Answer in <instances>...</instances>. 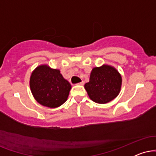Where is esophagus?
I'll return each instance as SVG.
<instances>
[{"label":"esophagus","mask_w":156,"mask_h":156,"mask_svg":"<svg viewBox=\"0 0 156 156\" xmlns=\"http://www.w3.org/2000/svg\"><path fill=\"white\" fill-rule=\"evenodd\" d=\"M83 83H84V82L81 81V82H80V83H78L77 84H78V85H83Z\"/></svg>","instance_id":"34e87169"}]
</instances>
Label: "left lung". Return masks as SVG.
I'll return each instance as SVG.
<instances>
[{
  "label": "left lung",
  "mask_w": 156,
  "mask_h": 156,
  "mask_svg": "<svg viewBox=\"0 0 156 156\" xmlns=\"http://www.w3.org/2000/svg\"><path fill=\"white\" fill-rule=\"evenodd\" d=\"M122 78L115 68L103 65L92 69L89 81L84 85L89 97L97 103H108L119 94Z\"/></svg>",
  "instance_id": "obj_1"
}]
</instances>
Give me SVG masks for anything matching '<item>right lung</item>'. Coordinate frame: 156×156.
<instances>
[{"label": "right lung", "mask_w": 156, "mask_h": 156, "mask_svg": "<svg viewBox=\"0 0 156 156\" xmlns=\"http://www.w3.org/2000/svg\"><path fill=\"white\" fill-rule=\"evenodd\" d=\"M30 87L36 101L44 106L56 108L67 100L71 85L56 69L48 65L37 67L30 78Z\"/></svg>", "instance_id": "1"}]
</instances>
